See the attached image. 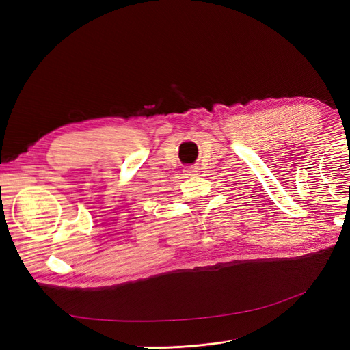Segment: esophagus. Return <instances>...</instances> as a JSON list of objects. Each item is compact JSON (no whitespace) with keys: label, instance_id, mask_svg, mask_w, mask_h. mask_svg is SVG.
I'll return each instance as SVG.
<instances>
[{"label":"esophagus","instance_id":"esophagus-1","mask_svg":"<svg viewBox=\"0 0 350 350\" xmlns=\"http://www.w3.org/2000/svg\"><path fill=\"white\" fill-rule=\"evenodd\" d=\"M187 175H197L200 172V167L198 166H187L185 171H184Z\"/></svg>","mask_w":350,"mask_h":350}]
</instances>
